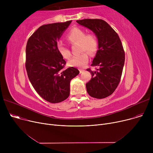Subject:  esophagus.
I'll return each instance as SVG.
<instances>
[{
    "label": "esophagus",
    "instance_id": "esophagus-1",
    "mask_svg": "<svg viewBox=\"0 0 153 153\" xmlns=\"http://www.w3.org/2000/svg\"><path fill=\"white\" fill-rule=\"evenodd\" d=\"M83 71H84V70H83V69H79V72H80V73H82Z\"/></svg>",
    "mask_w": 153,
    "mask_h": 153
}]
</instances>
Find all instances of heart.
Instances as JSON below:
<instances>
[{
	"instance_id": "heart-1",
	"label": "heart",
	"mask_w": 153,
	"mask_h": 153,
	"mask_svg": "<svg viewBox=\"0 0 153 153\" xmlns=\"http://www.w3.org/2000/svg\"><path fill=\"white\" fill-rule=\"evenodd\" d=\"M66 38L72 43H79L80 45L81 54L74 56L68 62V64L71 67H84L89 61V54L93 55L97 52L99 48V41L97 38L93 33L86 35V32L79 28H73L68 33ZM57 49L62 57L64 59H69L71 53L69 48L59 42L57 44Z\"/></svg>"
}]
</instances>
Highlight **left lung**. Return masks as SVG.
Returning <instances> with one entry per match:
<instances>
[{"label": "left lung", "mask_w": 153, "mask_h": 153, "mask_svg": "<svg viewBox=\"0 0 153 153\" xmlns=\"http://www.w3.org/2000/svg\"><path fill=\"white\" fill-rule=\"evenodd\" d=\"M79 25L91 30L99 41V50L91 66H99L97 71L90 68L92 78L86 84L87 93L92 97L103 99L111 95L118 85L125 63V51L118 34L101 19H83Z\"/></svg>", "instance_id": "8db88e82"}]
</instances>
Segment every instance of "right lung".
<instances>
[{
    "mask_svg": "<svg viewBox=\"0 0 153 153\" xmlns=\"http://www.w3.org/2000/svg\"><path fill=\"white\" fill-rule=\"evenodd\" d=\"M71 22L43 25L27 43L25 68L28 79L36 92L53 103L69 97L70 82L79 73L73 67L64 69L66 62L57 49V41Z\"/></svg>",
    "mask_w": 153,
    "mask_h": 153,
    "instance_id": "right-lung-1",
    "label": "right lung"
}]
</instances>
